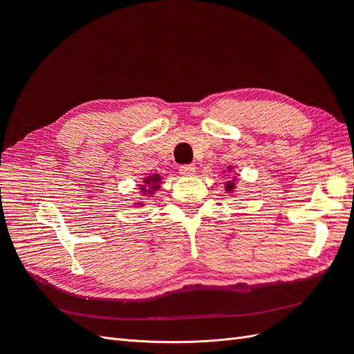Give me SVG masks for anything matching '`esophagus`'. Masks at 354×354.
I'll return each instance as SVG.
<instances>
[{
	"label": "esophagus",
	"mask_w": 354,
	"mask_h": 354,
	"mask_svg": "<svg viewBox=\"0 0 354 354\" xmlns=\"http://www.w3.org/2000/svg\"><path fill=\"white\" fill-rule=\"evenodd\" d=\"M195 167L194 165H181L180 167V174L181 176H185V177H190V176H194L195 174Z\"/></svg>",
	"instance_id": "34e87169"
}]
</instances>
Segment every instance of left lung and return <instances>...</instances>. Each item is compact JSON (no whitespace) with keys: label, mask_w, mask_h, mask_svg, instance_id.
Listing matches in <instances>:
<instances>
[{"label":"left lung","mask_w":354,"mask_h":354,"mask_svg":"<svg viewBox=\"0 0 354 354\" xmlns=\"http://www.w3.org/2000/svg\"><path fill=\"white\" fill-rule=\"evenodd\" d=\"M233 168L229 165L227 167V171H232ZM224 189H226V194H229V195H233L234 192H236V177H233L232 180H229L227 183H226V186H224Z\"/></svg>","instance_id":"1"}]
</instances>
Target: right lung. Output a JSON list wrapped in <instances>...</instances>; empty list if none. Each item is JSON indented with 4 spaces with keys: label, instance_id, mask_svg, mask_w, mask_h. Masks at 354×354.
Returning a JSON list of instances; mask_svg holds the SVG:
<instances>
[{
    "label": "right lung",
    "instance_id": "right-lung-1",
    "mask_svg": "<svg viewBox=\"0 0 354 354\" xmlns=\"http://www.w3.org/2000/svg\"><path fill=\"white\" fill-rule=\"evenodd\" d=\"M160 183H162V177H160L159 174H151V176H147V177L143 178L142 185H138V192H140L143 196L151 198L160 189ZM134 205L140 207V205H145V202H142V201L136 202Z\"/></svg>",
    "mask_w": 354,
    "mask_h": 354
}]
</instances>
